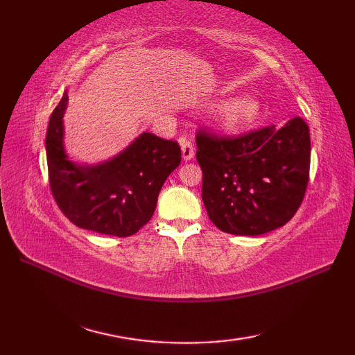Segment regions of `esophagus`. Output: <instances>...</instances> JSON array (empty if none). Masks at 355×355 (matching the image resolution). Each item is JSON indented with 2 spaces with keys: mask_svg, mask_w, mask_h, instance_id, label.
I'll return each instance as SVG.
<instances>
[{
  "mask_svg": "<svg viewBox=\"0 0 355 355\" xmlns=\"http://www.w3.org/2000/svg\"><path fill=\"white\" fill-rule=\"evenodd\" d=\"M180 145H182L183 160H186V162L192 160L193 155H195V148L192 145V141L187 140V139H182V140H180Z\"/></svg>",
  "mask_w": 355,
  "mask_h": 355,
  "instance_id": "1",
  "label": "esophagus"
}]
</instances>
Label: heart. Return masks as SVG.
<instances>
[{
  "mask_svg": "<svg viewBox=\"0 0 355 355\" xmlns=\"http://www.w3.org/2000/svg\"><path fill=\"white\" fill-rule=\"evenodd\" d=\"M261 110V102L253 96L233 97L215 110V122L225 132H239L259 119Z\"/></svg>",
  "mask_w": 355,
  "mask_h": 355,
  "instance_id": "b5f03b06",
  "label": "heart"
}]
</instances>
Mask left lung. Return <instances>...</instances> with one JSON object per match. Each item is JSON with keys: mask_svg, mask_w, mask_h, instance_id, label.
Returning a JSON list of instances; mask_svg holds the SVG:
<instances>
[{"mask_svg": "<svg viewBox=\"0 0 355 355\" xmlns=\"http://www.w3.org/2000/svg\"><path fill=\"white\" fill-rule=\"evenodd\" d=\"M201 197L218 229L256 236L282 227L297 212L310 177V128L300 117L241 135L198 131Z\"/></svg>", "mask_w": 355, "mask_h": 355, "instance_id": "obj_1", "label": "left lung"}]
</instances>
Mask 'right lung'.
I'll return each instance as SVG.
<instances>
[{
    "label": "right lung",
    "mask_w": 355,
    "mask_h": 355,
    "mask_svg": "<svg viewBox=\"0 0 355 355\" xmlns=\"http://www.w3.org/2000/svg\"><path fill=\"white\" fill-rule=\"evenodd\" d=\"M69 94L51 112L45 150L51 193L59 209L80 229L111 236H131L154 215L169 173L182 162L173 140L141 132L110 160L80 164L64 148V114Z\"/></svg>",
    "instance_id": "right-lung-1"
}]
</instances>
